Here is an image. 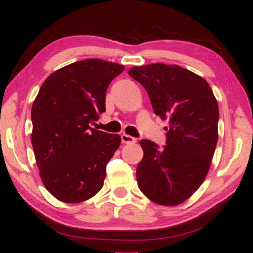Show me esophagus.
<instances>
[{
    "instance_id": "1",
    "label": "esophagus",
    "mask_w": 253,
    "mask_h": 253,
    "mask_svg": "<svg viewBox=\"0 0 253 253\" xmlns=\"http://www.w3.org/2000/svg\"><path fill=\"white\" fill-rule=\"evenodd\" d=\"M121 142L126 144H134L136 143V139L130 135H127V134H123V135H121Z\"/></svg>"
}]
</instances>
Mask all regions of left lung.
Instances as JSON below:
<instances>
[{
    "mask_svg": "<svg viewBox=\"0 0 253 253\" xmlns=\"http://www.w3.org/2000/svg\"><path fill=\"white\" fill-rule=\"evenodd\" d=\"M162 120L167 144L141 140L136 180L141 192L164 206L184 203L203 184L217 143L218 105L203 77L179 66L154 63L129 69Z\"/></svg>",
    "mask_w": 253,
    "mask_h": 253,
    "instance_id": "obj_1",
    "label": "left lung"
}]
</instances>
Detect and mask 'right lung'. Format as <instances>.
Returning a JSON list of instances; mask_svg holds the SVG:
<instances>
[{
  "instance_id": "obj_1",
  "label": "right lung",
  "mask_w": 253,
  "mask_h": 253,
  "mask_svg": "<svg viewBox=\"0 0 253 253\" xmlns=\"http://www.w3.org/2000/svg\"><path fill=\"white\" fill-rule=\"evenodd\" d=\"M125 67L86 59L56 70L40 87L31 111L32 147L47 191L63 203L98 193L118 134L91 128L105 112L106 90Z\"/></svg>"
}]
</instances>
